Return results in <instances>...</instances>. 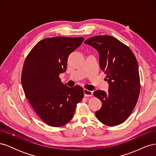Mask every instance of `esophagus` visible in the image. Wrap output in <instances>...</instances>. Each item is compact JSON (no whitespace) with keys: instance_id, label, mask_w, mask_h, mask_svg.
<instances>
[{"instance_id":"obj_1","label":"esophagus","mask_w":156,"mask_h":156,"mask_svg":"<svg viewBox=\"0 0 156 156\" xmlns=\"http://www.w3.org/2000/svg\"><path fill=\"white\" fill-rule=\"evenodd\" d=\"M84 96H88V97L92 96L93 95V92L88 90L87 89H84Z\"/></svg>"}]
</instances>
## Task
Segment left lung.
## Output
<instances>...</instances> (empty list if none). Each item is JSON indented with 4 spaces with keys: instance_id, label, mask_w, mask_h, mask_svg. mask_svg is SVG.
<instances>
[{
    "instance_id": "obj_1",
    "label": "left lung",
    "mask_w": 156,
    "mask_h": 156,
    "mask_svg": "<svg viewBox=\"0 0 156 156\" xmlns=\"http://www.w3.org/2000/svg\"><path fill=\"white\" fill-rule=\"evenodd\" d=\"M84 44L99 53L100 65L107 75V92L96 90L94 96L100 99L102 107L95 112L97 119L108 126L123 123L129 116L140 93L138 63L131 50L115 37L96 36Z\"/></svg>"
}]
</instances>
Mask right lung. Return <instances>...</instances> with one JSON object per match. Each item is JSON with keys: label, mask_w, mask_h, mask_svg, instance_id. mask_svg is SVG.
Returning a JSON list of instances; mask_svg holds the SVG:
<instances>
[{"label": "right lung", "mask_w": 156, "mask_h": 156, "mask_svg": "<svg viewBox=\"0 0 156 156\" xmlns=\"http://www.w3.org/2000/svg\"><path fill=\"white\" fill-rule=\"evenodd\" d=\"M84 40L60 36L42 40L32 49L23 64L21 83L25 96L36 114L50 126L68 124L83 98L82 87H68L59 75L66 72L69 54Z\"/></svg>", "instance_id": "right-lung-1"}]
</instances>
